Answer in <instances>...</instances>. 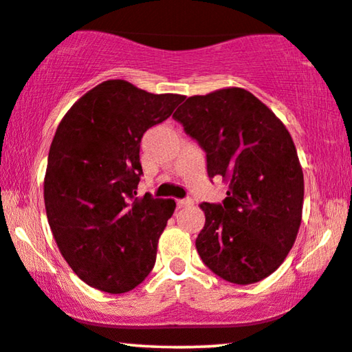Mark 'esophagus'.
Segmentation results:
<instances>
[{
  "instance_id": "34e87169",
  "label": "esophagus",
  "mask_w": 352,
  "mask_h": 352,
  "mask_svg": "<svg viewBox=\"0 0 352 352\" xmlns=\"http://www.w3.org/2000/svg\"><path fill=\"white\" fill-rule=\"evenodd\" d=\"M191 204H192V199H190V197H186V199H177L178 207H186V206H191Z\"/></svg>"
}]
</instances>
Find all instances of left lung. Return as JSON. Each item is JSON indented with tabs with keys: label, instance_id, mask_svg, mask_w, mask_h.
Returning a JSON list of instances; mask_svg holds the SVG:
<instances>
[{
	"label": "left lung",
	"instance_id": "8db88e82",
	"mask_svg": "<svg viewBox=\"0 0 352 352\" xmlns=\"http://www.w3.org/2000/svg\"><path fill=\"white\" fill-rule=\"evenodd\" d=\"M207 155L209 177L228 183L223 204L199 206L202 261L221 279L254 284L282 265L303 212V170L284 122L254 94L225 87L188 97L174 113Z\"/></svg>",
	"mask_w": 352,
	"mask_h": 352
}]
</instances>
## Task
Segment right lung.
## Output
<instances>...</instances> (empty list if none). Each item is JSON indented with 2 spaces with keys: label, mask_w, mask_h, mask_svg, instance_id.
<instances>
[{
  "label": "right lung",
  "mask_w": 352,
  "mask_h": 352,
  "mask_svg": "<svg viewBox=\"0 0 352 352\" xmlns=\"http://www.w3.org/2000/svg\"><path fill=\"white\" fill-rule=\"evenodd\" d=\"M185 96L108 79L67 111L52 138L44 206L58 250L79 279L108 294L145 280L174 199L137 197L140 142Z\"/></svg>",
  "instance_id": "right-lung-1"
}]
</instances>
